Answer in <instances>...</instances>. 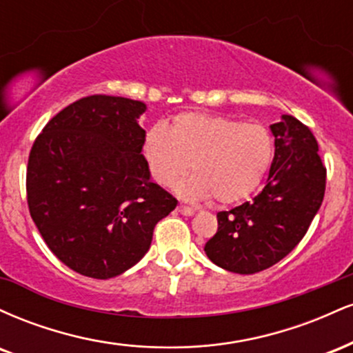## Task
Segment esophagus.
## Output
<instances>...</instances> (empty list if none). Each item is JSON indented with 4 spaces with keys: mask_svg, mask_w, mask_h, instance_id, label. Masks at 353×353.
Returning a JSON list of instances; mask_svg holds the SVG:
<instances>
[{
    "mask_svg": "<svg viewBox=\"0 0 353 353\" xmlns=\"http://www.w3.org/2000/svg\"><path fill=\"white\" fill-rule=\"evenodd\" d=\"M177 210L182 214V216H194V212H196V209L189 208V205H177Z\"/></svg>",
    "mask_w": 353,
    "mask_h": 353,
    "instance_id": "obj_1",
    "label": "esophagus"
}]
</instances>
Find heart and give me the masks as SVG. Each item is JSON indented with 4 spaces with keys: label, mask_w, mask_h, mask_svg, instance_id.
Returning <instances> with one entry per match:
<instances>
[{
    "label": "heart",
    "mask_w": 353,
    "mask_h": 353,
    "mask_svg": "<svg viewBox=\"0 0 353 353\" xmlns=\"http://www.w3.org/2000/svg\"><path fill=\"white\" fill-rule=\"evenodd\" d=\"M144 157L152 179L171 188L192 169L176 190L188 201L214 197L234 204L261 185L274 157V139L262 124L232 117L184 112L169 129L154 125L144 139Z\"/></svg>",
    "instance_id": "1"
}]
</instances>
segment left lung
Listing matches in <instances>:
<instances>
[{"instance_id":"1","label":"left lung","mask_w":353,"mask_h":353,"mask_svg":"<svg viewBox=\"0 0 353 353\" xmlns=\"http://www.w3.org/2000/svg\"><path fill=\"white\" fill-rule=\"evenodd\" d=\"M275 154L264 189L250 202L217 214L204 250L234 274H255L282 261L305 236L325 194L327 169L305 124L283 114L270 125Z\"/></svg>"}]
</instances>
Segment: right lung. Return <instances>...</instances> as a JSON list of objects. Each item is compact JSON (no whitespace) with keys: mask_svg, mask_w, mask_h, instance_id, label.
Wrapping results in <instances>:
<instances>
[{"mask_svg":"<svg viewBox=\"0 0 353 353\" xmlns=\"http://www.w3.org/2000/svg\"><path fill=\"white\" fill-rule=\"evenodd\" d=\"M141 101L94 94L59 111L28 159V208L51 252L81 275L136 265L177 201L151 181Z\"/></svg>","mask_w":353,"mask_h":353,"instance_id":"add662e5","label":"right lung"}]
</instances>
